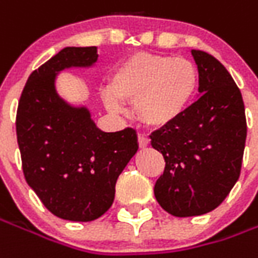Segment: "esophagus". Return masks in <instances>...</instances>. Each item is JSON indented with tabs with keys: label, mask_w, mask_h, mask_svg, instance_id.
Masks as SVG:
<instances>
[{
	"label": "esophagus",
	"mask_w": 258,
	"mask_h": 258,
	"mask_svg": "<svg viewBox=\"0 0 258 258\" xmlns=\"http://www.w3.org/2000/svg\"><path fill=\"white\" fill-rule=\"evenodd\" d=\"M138 145H140V148H147L148 145H149V140H148L147 137H144V135H140L138 137Z\"/></svg>",
	"instance_id": "obj_1"
}]
</instances>
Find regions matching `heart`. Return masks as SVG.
Segmentation results:
<instances>
[{
    "mask_svg": "<svg viewBox=\"0 0 258 258\" xmlns=\"http://www.w3.org/2000/svg\"><path fill=\"white\" fill-rule=\"evenodd\" d=\"M200 73L183 57L137 53L123 61L104 91V103L120 111L123 102L134 103L137 118L151 128L179 121L197 98Z\"/></svg>",
    "mask_w": 258,
    "mask_h": 258,
    "instance_id": "1",
    "label": "heart"
}]
</instances>
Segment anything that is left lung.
<instances>
[{"label": "left lung", "mask_w": 258, "mask_h": 258, "mask_svg": "<svg viewBox=\"0 0 258 258\" xmlns=\"http://www.w3.org/2000/svg\"><path fill=\"white\" fill-rule=\"evenodd\" d=\"M200 73V98L184 116L151 135L163 155L155 197L179 218L197 217L221 205L240 176L247 135L242 93L228 70L201 50H191Z\"/></svg>", "instance_id": "1"}]
</instances>
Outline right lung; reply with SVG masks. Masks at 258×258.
<instances>
[{"label": "right lung", "mask_w": 258, "mask_h": 258, "mask_svg": "<svg viewBox=\"0 0 258 258\" xmlns=\"http://www.w3.org/2000/svg\"><path fill=\"white\" fill-rule=\"evenodd\" d=\"M98 48L66 47L30 74L16 111V137L25 179L55 217L89 222L114 200L116 181L138 151L137 133H104L86 107L55 91L57 74L92 67Z\"/></svg>", "instance_id": "obj_1"}]
</instances>
